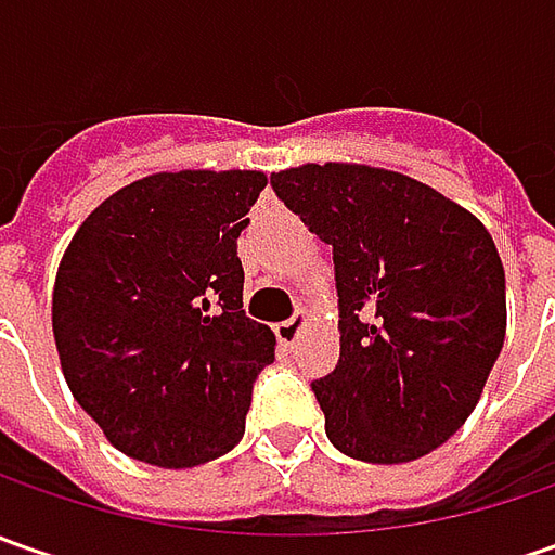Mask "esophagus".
I'll list each match as a JSON object with an SVG mask.
<instances>
[{"label": "esophagus", "instance_id": "esophagus-1", "mask_svg": "<svg viewBox=\"0 0 555 555\" xmlns=\"http://www.w3.org/2000/svg\"><path fill=\"white\" fill-rule=\"evenodd\" d=\"M302 324H306V314H293L287 321H281V324H274V336H278V343L284 346V349H293V343L299 339V333H302Z\"/></svg>", "mask_w": 555, "mask_h": 555}]
</instances>
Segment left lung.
I'll return each instance as SVG.
<instances>
[{
  "instance_id": "obj_1",
  "label": "left lung",
  "mask_w": 555,
  "mask_h": 555,
  "mask_svg": "<svg viewBox=\"0 0 555 555\" xmlns=\"http://www.w3.org/2000/svg\"><path fill=\"white\" fill-rule=\"evenodd\" d=\"M271 188L333 246L339 364L311 383L333 444L408 463L476 411L506 336V278L488 228L404 172L306 163Z\"/></svg>"
}]
</instances>
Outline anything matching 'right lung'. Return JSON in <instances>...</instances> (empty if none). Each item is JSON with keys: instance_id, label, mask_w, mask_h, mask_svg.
Segmentation results:
<instances>
[{"instance_id": "obj_1", "label": "right lung", "mask_w": 555, "mask_h": 555, "mask_svg": "<svg viewBox=\"0 0 555 555\" xmlns=\"http://www.w3.org/2000/svg\"><path fill=\"white\" fill-rule=\"evenodd\" d=\"M256 169L154 172L76 228L52 289L61 371L126 457L184 469L244 438L274 333L246 318L237 237Z\"/></svg>"}]
</instances>
